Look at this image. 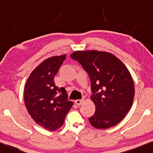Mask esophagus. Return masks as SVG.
Masks as SVG:
<instances>
[{
    "mask_svg": "<svg viewBox=\"0 0 153 153\" xmlns=\"http://www.w3.org/2000/svg\"><path fill=\"white\" fill-rule=\"evenodd\" d=\"M82 102H83V100L82 99H77L75 101V103L76 105H80Z\"/></svg>",
    "mask_w": 153,
    "mask_h": 153,
    "instance_id": "34e87169",
    "label": "esophagus"
}]
</instances>
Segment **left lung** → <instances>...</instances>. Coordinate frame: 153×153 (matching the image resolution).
<instances>
[{"label":"left lung","instance_id":"8db88e82","mask_svg":"<svg viewBox=\"0 0 153 153\" xmlns=\"http://www.w3.org/2000/svg\"><path fill=\"white\" fill-rule=\"evenodd\" d=\"M71 57L81 65L91 80V99L96 111L89 122L97 129L117 125L134 100V81L127 67L113 54L102 51H75Z\"/></svg>","mask_w":153,"mask_h":153}]
</instances>
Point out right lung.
Instances as JSON below:
<instances>
[{
  "mask_svg": "<svg viewBox=\"0 0 153 153\" xmlns=\"http://www.w3.org/2000/svg\"><path fill=\"white\" fill-rule=\"evenodd\" d=\"M66 54L53 56L43 61L31 72L24 88V103L36 124L49 131L59 129L73 106L64 88L56 86L54 78Z\"/></svg>",
  "mask_w": 153,
  "mask_h": 153,
  "instance_id": "add662e5",
  "label": "right lung"
}]
</instances>
